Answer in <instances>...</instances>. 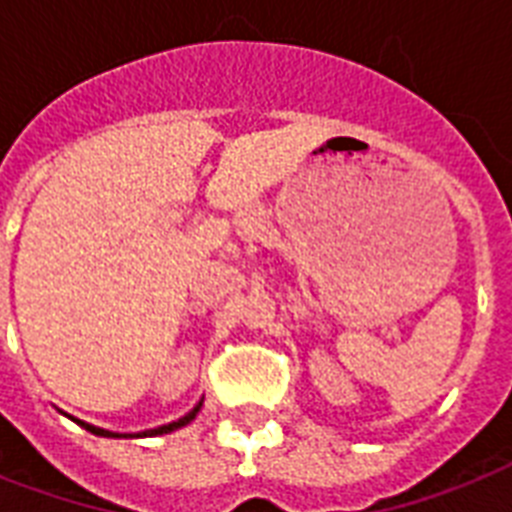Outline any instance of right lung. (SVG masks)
I'll use <instances>...</instances> for the list:
<instances>
[{"mask_svg": "<svg viewBox=\"0 0 512 512\" xmlns=\"http://www.w3.org/2000/svg\"><path fill=\"white\" fill-rule=\"evenodd\" d=\"M201 404H204V398H201L199 404L193 406L191 412L183 414L180 420L170 422V425H159V428H151V430H140V433H114V430H106V428H98V425H90V422H84V420H76V417H71V414H66V417H71V420L76 422V425H82L84 430H90L92 436H103V438H146V436H164V433H172V430H180L185 428L188 422L196 420V414H199Z\"/></svg>", "mask_w": 512, "mask_h": 512, "instance_id": "obj_1", "label": "right lung"}]
</instances>
